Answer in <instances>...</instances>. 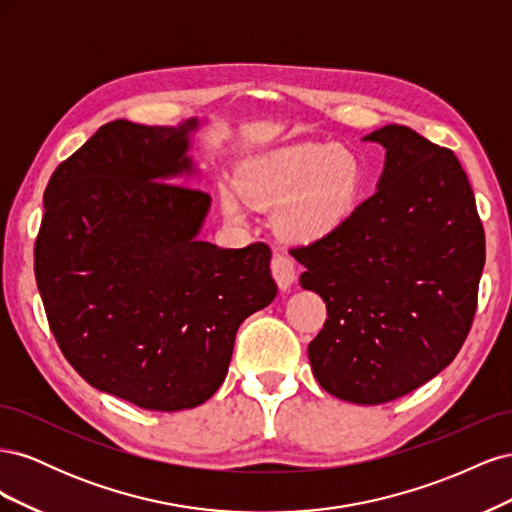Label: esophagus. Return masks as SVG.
I'll use <instances>...</instances> for the list:
<instances>
[{
	"instance_id": "34e87169",
	"label": "esophagus",
	"mask_w": 512,
	"mask_h": 512,
	"mask_svg": "<svg viewBox=\"0 0 512 512\" xmlns=\"http://www.w3.org/2000/svg\"><path fill=\"white\" fill-rule=\"evenodd\" d=\"M271 273H273V280L280 286V290H288L294 280H297V269H294V262L288 256L277 254L271 260Z\"/></svg>"
}]
</instances>
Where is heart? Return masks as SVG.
<instances>
[{
	"mask_svg": "<svg viewBox=\"0 0 512 512\" xmlns=\"http://www.w3.org/2000/svg\"><path fill=\"white\" fill-rule=\"evenodd\" d=\"M237 190L224 188L220 203L232 224L247 222V205L275 207L273 222L294 243H316L344 228L363 192V166L352 151L299 143L247 160Z\"/></svg>",
	"mask_w": 512,
	"mask_h": 512,
	"instance_id": "heart-1",
	"label": "heart"
}]
</instances>
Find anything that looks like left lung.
Here are the masks:
<instances>
[{"instance_id":"8db88e82","label":"left lung","mask_w":512,"mask_h":512,"mask_svg":"<svg viewBox=\"0 0 512 512\" xmlns=\"http://www.w3.org/2000/svg\"><path fill=\"white\" fill-rule=\"evenodd\" d=\"M363 141L386 149L378 190L335 235L292 250L299 282L327 303L307 346L327 393L376 406L451 363L470 333L485 267V230L451 149L406 126Z\"/></svg>"}]
</instances>
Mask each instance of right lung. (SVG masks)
I'll list each match as a JSON object with an SVG mask.
<instances>
[{
  "label": "right lung",
  "instance_id": "obj_1",
  "mask_svg": "<svg viewBox=\"0 0 512 512\" xmlns=\"http://www.w3.org/2000/svg\"><path fill=\"white\" fill-rule=\"evenodd\" d=\"M198 119H117L61 162L44 190L34 271L49 327L94 389L177 412L220 389L241 322L277 294L271 250L198 241L211 196L175 181Z\"/></svg>",
  "mask_w": 512,
  "mask_h": 512
}]
</instances>
